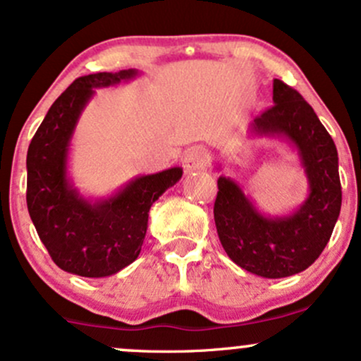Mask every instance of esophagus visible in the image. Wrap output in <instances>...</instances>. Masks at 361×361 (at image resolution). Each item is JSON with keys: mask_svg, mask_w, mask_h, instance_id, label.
Wrapping results in <instances>:
<instances>
[{"mask_svg": "<svg viewBox=\"0 0 361 361\" xmlns=\"http://www.w3.org/2000/svg\"><path fill=\"white\" fill-rule=\"evenodd\" d=\"M183 168L185 173L199 171V169L205 168V154L202 149H192L185 154L183 157Z\"/></svg>", "mask_w": 361, "mask_h": 361, "instance_id": "esophagus-1", "label": "esophagus"}]
</instances>
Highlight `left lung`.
<instances>
[{"instance_id": "8db88e82", "label": "left lung", "mask_w": 361, "mask_h": 361, "mask_svg": "<svg viewBox=\"0 0 361 361\" xmlns=\"http://www.w3.org/2000/svg\"><path fill=\"white\" fill-rule=\"evenodd\" d=\"M274 106L250 125L252 135L281 138L298 152L308 180L307 200L286 216H265L233 178L217 180L214 221L229 259L267 279L288 277L310 267L332 235L341 211L338 149L305 99L274 80Z\"/></svg>"}]
</instances>
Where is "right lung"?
I'll use <instances>...</instances> for the list:
<instances>
[{
    "label": "right lung",
    "instance_id": "1",
    "mask_svg": "<svg viewBox=\"0 0 361 361\" xmlns=\"http://www.w3.org/2000/svg\"><path fill=\"white\" fill-rule=\"evenodd\" d=\"M137 70L77 78L53 102L27 150V207L39 238L63 271L82 277L113 276L142 250L149 211L183 169L133 178L108 199H85L68 176L75 126L101 87L132 80Z\"/></svg>",
    "mask_w": 361,
    "mask_h": 361
}]
</instances>
